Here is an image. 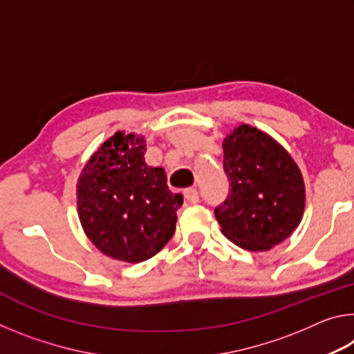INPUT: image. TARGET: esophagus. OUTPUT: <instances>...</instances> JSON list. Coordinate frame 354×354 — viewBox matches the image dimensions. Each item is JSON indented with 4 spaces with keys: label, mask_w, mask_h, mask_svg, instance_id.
Returning a JSON list of instances; mask_svg holds the SVG:
<instances>
[{
    "label": "esophagus",
    "mask_w": 354,
    "mask_h": 354,
    "mask_svg": "<svg viewBox=\"0 0 354 354\" xmlns=\"http://www.w3.org/2000/svg\"><path fill=\"white\" fill-rule=\"evenodd\" d=\"M184 196H185V200L190 203V205H195V203L200 201V194H198V190H196L195 187L185 189L184 190Z\"/></svg>",
    "instance_id": "obj_1"
}]
</instances>
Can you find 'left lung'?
I'll return each instance as SVG.
<instances>
[{"mask_svg": "<svg viewBox=\"0 0 354 354\" xmlns=\"http://www.w3.org/2000/svg\"><path fill=\"white\" fill-rule=\"evenodd\" d=\"M223 153L231 189L214 209L221 232L248 251H266L286 241L304 209L303 176L289 153L248 124L226 137Z\"/></svg>", "mask_w": 354, "mask_h": 354, "instance_id": "8db88e82", "label": "left lung"}]
</instances>
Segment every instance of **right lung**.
<instances>
[{
  "label": "right lung",
  "instance_id": "1",
  "mask_svg": "<svg viewBox=\"0 0 354 354\" xmlns=\"http://www.w3.org/2000/svg\"><path fill=\"white\" fill-rule=\"evenodd\" d=\"M145 140L115 133L98 148L77 181V214L87 237L113 259L153 257L175 234L183 196L170 192L160 167L143 159Z\"/></svg>",
  "mask_w": 354,
  "mask_h": 354
}]
</instances>
